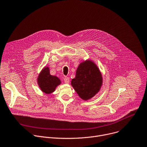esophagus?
Segmentation results:
<instances>
[{
	"label": "esophagus",
	"mask_w": 147,
	"mask_h": 147,
	"mask_svg": "<svg viewBox=\"0 0 147 147\" xmlns=\"http://www.w3.org/2000/svg\"><path fill=\"white\" fill-rule=\"evenodd\" d=\"M64 82L66 84H69L70 82V78L67 77H64Z\"/></svg>",
	"instance_id": "esophagus-1"
}]
</instances>
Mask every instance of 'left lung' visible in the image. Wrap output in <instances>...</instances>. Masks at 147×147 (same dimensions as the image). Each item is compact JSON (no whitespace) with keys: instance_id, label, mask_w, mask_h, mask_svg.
Here are the masks:
<instances>
[{"instance_id":"8db88e82","label":"left lung","mask_w":147,"mask_h":147,"mask_svg":"<svg viewBox=\"0 0 147 147\" xmlns=\"http://www.w3.org/2000/svg\"><path fill=\"white\" fill-rule=\"evenodd\" d=\"M103 83L102 75L97 65L92 61L81 62L71 84L78 96L84 100H88L100 90Z\"/></svg>"}]
</instances>
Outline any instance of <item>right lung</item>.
I'll return each mask as SVG.
<instances>
[{
	"label": "right lung",
	"instance_id": "add662e5",
	"mask_svg": "<svg viewBox=\"0 0 147 147\" xmlns=\"http://www.w3.org/2000/svg\"><path fill=\"white\" fill-rule=\"evenodd\" d=\"M37 83L44 93L50 94L55 91L56 88L61 84V81L57 76L50 74L48 67H44L38 76Z\"/></svg>",
	"mask_w": 147,
	"mask_h": 147
}]
</instances>
